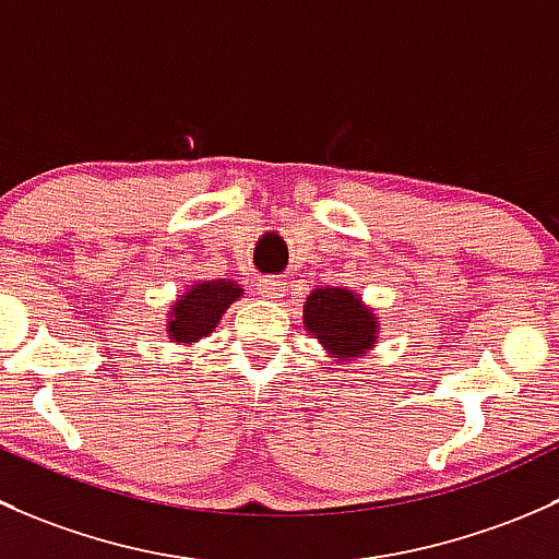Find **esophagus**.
<instances>
[{
    "label": "esophagus",
    "instance_id": "34e87169",
    "mask_svg": "<svg viewBox=\"0 0 559 559\" xmlns=\"http://www.w3.org/2000/svg\"><path fill=\"white\" fill-rule=\"evenodd\" d=\"M258 293H261L263 298H282L285 296V282L280 277H263L258 280Z\"/></svg>",
    "mask_w": 559,
    "mask_h": 559
}]
</instances>
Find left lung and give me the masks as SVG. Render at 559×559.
<instances>
[{"label":"left lung","instance_id":"1","mask_svg":"<svg viewBox=\"0 0 559 559\" xmlns=\"http://www.w3.org/2000/svg\"><path fill=\"white\" fill-rule=\"evenodd\" d=\"M304 322L336 358H358L377 344V318L344 287H314L304 304Z\"/></svg>","mask_w":559,"mask_h":559}]
</instances>
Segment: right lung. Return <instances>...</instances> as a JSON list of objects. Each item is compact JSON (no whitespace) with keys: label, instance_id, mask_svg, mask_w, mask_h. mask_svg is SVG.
<instances>
[{"label":"right lung","instance_id":"right-lung-1","mask_svg":"<svg viewBox=\"0 0 559 559\" xmlns=\"http://www.w3.org/2000/svg\"><path fill=\"white\" fill-rule=\"evenodd\" d=\"M241 296V287L226 280H212V282H199L193 285L186 296H180V301L175 304L169 314V336L175 342L191 344L195 338L210 336L212 328H217L223 312L231 307L234 301Z\"/></svg>","mask_w":559,"mask_h":559}]
</instances>
